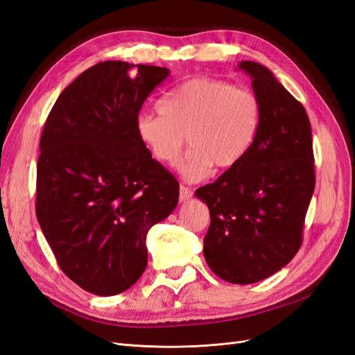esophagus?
I'll list each match as a JSON object with an SVG mask.
<instances>
[{
	"instance_id": "34e87169",
	"label": "esophagus",
	"mask_w": 355,
	"mask_h": 355,
	"mask_svg": "<svg viewBox=\"0 0 355 355\" xmlns=\"http://www.w3.org/2000/svg\"><path fill=\"white\" fill-rule=\"evenodd\" d=\"M192 194H194V192H192L191 188H188L185 185L179 187V200L180 201H188L192 197Z\"/></svg>"
}]
</instances>
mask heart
<instances>
[{"mask_svg":"<svg viewBox=\"0 0 355 355\" xmlns=\"http://www.w3.org/2000/svg\"><path fill=\"white\" fill-rule=\"evenodd\" d=\"M261 102L247 89L220 80L192 78L159 101V112H141L136 133L155 159L175 166L191 145L180 171L188 180L209 175L211 166L231 168L250 151L259 133Z\"/></svg>","mask_w":355,"mask_h":355,"instance_id":"b5f03b06","label":"heart"}]
</instances>
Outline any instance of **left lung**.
Returning <instances> with one entry per match:
<instances>
[{"mask_svg":"<svg viewBox=\"0 0 355 355\" xmlns=\"http://www.w3.org/2000/svg\"><path fill=\"white\" fill-rule=\"evenodd\" d=\"M239 69L250 75L261 102L259 133L237 166L196 196L210 210L202 249L210 270L228 283L252 284L297 253L315 173L304 105L261 63L244 60Z\"/></svg>","mask_w":355,"mask_h":355,"instance_id":"obj_1","label":"left lung"}]
</instances>
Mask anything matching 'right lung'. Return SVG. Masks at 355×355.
<instances>
[{
  "instance_id": "obj_1",
  "label": "right lung",
  "mask_w": 355,
  "mask_h": 355,
  "mask_svg": "<svg viewBox=\"0 0 355 355\" xmlns=\"http://www.w3.org/2000/svg\"><path fill=\"white\" fill-rule=\"evenodd\" d=\"M167 68L106 60L60 93L42 130L35 211L60 270L114 296L148 265L146 234L175 210L179 184L136 133Z\"/></svg>"
}]
</instances>
